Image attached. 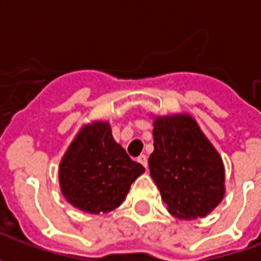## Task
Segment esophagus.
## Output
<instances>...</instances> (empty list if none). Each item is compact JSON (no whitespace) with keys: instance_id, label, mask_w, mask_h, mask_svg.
<instances>
[{"instance_id":"obj_1","label":"esophagus","mask_w":261,"mask_h":261,"mask_svg":"<svg viewBox=\"0 0 261 261\" xmlns=\"http://www.w3.org/2000/svg\"><path fill=\"white\" fill-rule=\"evenodd\" d=\"M138 162H140L144 168H147L148 166V159L145 155H140V156H138Z\"/></svg>"}]
</instances>
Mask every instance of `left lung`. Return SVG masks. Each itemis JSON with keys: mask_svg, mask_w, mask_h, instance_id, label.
Returning a JSON list of instances; mask_svg holds the SVG:
<instances>
[{"mask_svg": "<svg viewBox=\"0 0 261 261\" xmlns=\"http://www.w3.org/2000/svg\"><path fill=\"white\" fill-rule=\"evenodd\" d=\"M151 177L168 211L180 219L205 217L222 201V159L189 114L153 120Z\"/></svg>", "mask_w": 261, "mask_h": 261, "instance_id": "obj_1", "label": "left lung"}]
</instances>
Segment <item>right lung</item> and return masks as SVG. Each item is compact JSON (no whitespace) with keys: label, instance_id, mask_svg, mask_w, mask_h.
<instances>
[{"label":"right lung","instance_id":"add662e5","mask_svg":"<svg viewBox=\"0 0 261 261\" xmlns=\"http://www.w3.org/2000/svg\"><path fill=\"white\" fill-rule=\"evenodd\" d=\"M145 172L114 141L108 121L84 125L60 162L59 180L65 200L89 214L119 207L137 177Z\"/></svg>","mask_w":261,"mask_h":261}]
</instances>
